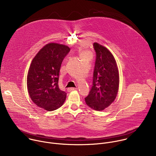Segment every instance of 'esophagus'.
Here are the masks:
<instances>
[{"label":"esophagus","mask_w":156,"mask_h":156,"mask_svg":"<svg viewBox=\"0 0 156 156\" xmlns=\"http://www.w3.org/2000/svg\"><path fill=\"white\" fill-rule=\"evenodd\" d=\"M76 89H77V88H75V87H69V88L67 89V91H68L69 92H70V91H72L75 90Z\"/></svg>","instance_id":"1"}]
</instances>
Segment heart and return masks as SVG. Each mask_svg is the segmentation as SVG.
<instances>
[{"mask_svg": "<svg viewBox=\"0 0 156 156\" xmlns=\"http://www.w3.org/2000/svg\"><path fill=\"white\" fill-rule=\"evenodd\" d=\"M83 55H90V53H89L88 52H83Z\"/></svg>", "mask_w": 156, "mask_h": 156, "instance_id": "heart-1", "label": "heart"}]
</instances>
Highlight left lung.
<instances>
[{"mask_svg": "<svg viewBox=\"0 0 156 156\" xmlns=\"http://www.w3.org/2000/svg\"><path fill=\"white\" fill-rule=\"evenodd\" d=\"M96 59L93 73V83L86 104L101 111L115 99L119 88V72L116 60L110 51L98 42L93 44Z\"/></svg>", "mask_w": 156, "mask_h": 156, "instance_id": "left-lung-1", "label": "left lung"}]
</instances>
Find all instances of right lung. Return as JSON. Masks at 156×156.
<instances>
[{
  "label": "right lung",
  "instance_id": "add662e5",
  "mask_svg": "<svg viewBox=\"0 0 156 156\" xmlns=\"http://www.w3.org/2000/svg\"><path fill=\"white\" fill-rule=\"evenodd\" d=\"M70 49L69 46L51 42L34 56L27 75V89L32 101L48 111L60 108L66 94L58 85L60 66Z\"/></svg>",
  "mask_w": 156,
  "mask_h": 156
}]
</instances>
